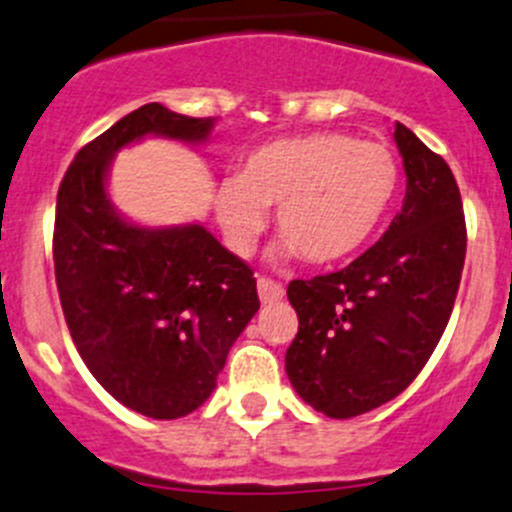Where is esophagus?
Wrapping results in <instances>:
<instances>
[{
  "mask_svg": "<svg viewBox=\"0 0 512 512\" xmlns=\"http://www.w3.org/2000/svg\"><path fill=\"white\" fill-rule=\"evenodd\" d=\"M257 294H260L262 304H272V302H280V299L285 297V287H282L280 282L260 277V280H257Z\"/></svg>",
  "mask_w": 512,
  "mask_h": 512,
  "instance_id": "obj_1",
  "label": "esophagus"
}]
</instances>
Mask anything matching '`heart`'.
Segmentation results:
<instances>
[{"mask_svg": "<svg viewBox=\"0 0 512 512\" xmlns=\"http://www.w3.org/2000/svg\"><path fill=\"white\" fill-rule=\"evenodd\" d=\"M399 190V163L381 143L342 133L280 138L257 148L218 188L215 210L227 247L250 255L277 208V257L312 265L354 255L381 225Z\"/></svg>", "mask_w": 512, "mask_h": 512, "instance_id": "obj_1", "label": "heart"}]
</instances>
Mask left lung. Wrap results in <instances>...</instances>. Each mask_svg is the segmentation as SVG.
Returning <instances> with one entry per match:
<instances>
[{
	"label": "left lung",
	"mask_w": 512,
	"mask_h": 512,
	"mask_svg": "<svg viewBox=\"0 0 512 512\" xmlns=\"http://www.w3.org/2000/svg\"><path fill=\"white\" fill-rule=\"evenodd\" d=\"M401 213L349 267L289 282L299 319L285 369L299 399L329 418H352L396 399L436 349L461 285L466 220L456 178L404 123Z\"/></svg>",
	"instance_id": "obj_1"
}]
</instances>
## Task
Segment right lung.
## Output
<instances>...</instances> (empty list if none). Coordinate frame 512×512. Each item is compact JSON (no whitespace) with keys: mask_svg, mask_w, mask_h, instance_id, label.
Here are the masks:
<instances>
[{"mask_svg":"<svg viewBox=\"0 0 512 512\" xmlns=\"http://www.w3.org/2000/svg\"><path fill=\"white\" fill-rule=\"evenodd\" d=\"M215 118L146 103L76 153L56 195L54 272L71 339L94 379L158 421L193 414L260 309L252 270L200 223L148 227L108 195L121 148L143 138L200 146Z\"/></svg>","mask_w":512,"mask_h":512,"instance_id":"1","label":"right lung"}]
</instances>
